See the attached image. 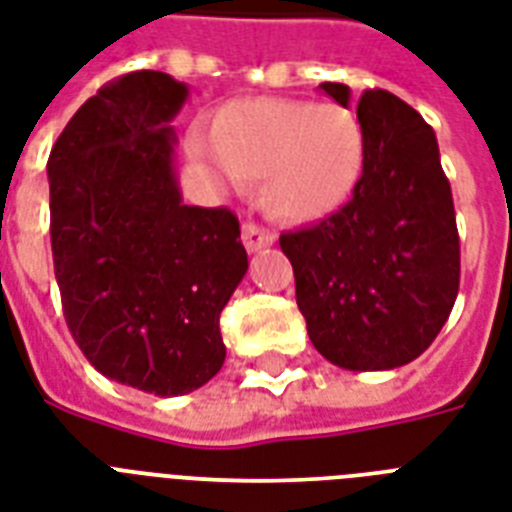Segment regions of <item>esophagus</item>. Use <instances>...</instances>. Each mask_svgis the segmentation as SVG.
<instances>
[{"label": "esophagus", "mask_w": 512, "mask_h": 512, "mask_svg": "<svg viewBox=\"0 0 512 512\" xmlns=\"http://www.w3.org/2000/svg\"><path fill=\"white\" fill-rule=\"evenodd\" d=\"M241 239H244V247H247V252H260V249L271 247L273 241H276V236H273L271 231L260 228V225L247 223L244 225V231H241Z\"/></svg>", "instance_id": "1"}]
</instances>
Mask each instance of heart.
<instances>
[{"instance_id":"heart-1","label":"heart","mask_w":512,"mask_h":512,"mask_svg":"<svg viewBox=\"0 0 512 512\" xmlns=\"http://www.w3.org/2000/svg\"><path fill=\"white\" fill-rule=\"evenodd\" d=\"M217 159L260 180V201L279 220L308 223L348 204L366 162L364 127L342 106L292 98L233 100L212 124ZM196 154H209L193 140Z\"/></svg>"}]
</instances>
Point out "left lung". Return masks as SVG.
I'll return each instance as SVG.
<instances>
[{
	"instance_id": "1",
	"label": "left lung",
	"mask_w": 512,
	"mask_h": 512,
	"mask_svg": "<svg viewBox=\"0 0 512 512\" xmlns=\"http://www.w3.org/2000/svg\"><path fill=\"white\" fill-rule=\"evenodd\" d=\"M348 108L345 84H319ZM366 162L345 207L281 233L313 348L340 369L382 372L436 340L460 289V236L436 132L412 106L366 90Z\"/></svg>"
}]
</instances>
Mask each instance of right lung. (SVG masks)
Returning a JSON list of instances; mask_svg holds the SVG:
<instances>
[{"mask_svg": "<svg viewBox=\"0 0 512 512\" xmlns=\"http://www.w3.org/2000/svg\"><path fill=\"white\" fill-rule=\"evenodd\" d=\"M188 87L132 71L52 146L50 239L66 324L108 380L183 396L220 372V311L249 263L231 209L188 207L175 127Z\"/></svg>", "mask_w": 512, "mask_h": 512, "instance_id": "right-lung-1", "label": "right lung"}]
</instances>
